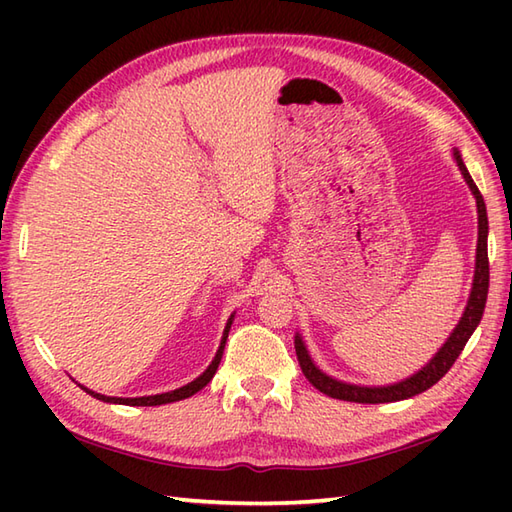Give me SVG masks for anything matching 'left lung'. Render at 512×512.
<instances>
[{"instance_id":"1","label":"left lung","mask_w":512,"mask_h":512,"mask_svg":"<svg viewBox=\"0 0 512 512\" xmlns=\"http://www.w3.org/2000/svg\"><path fill=\"white\" fill-rule=\"evenodd\" d=\"M453 158H455V162H458L462 176H464L466 184H469L471 193L475 195V204H477L475 275H473L471 295H469V301H466V308H464L460 323L455 325V330L451 332L449 339L444 341V345L440 347L436 356H433L427 365L418 369V372L413 376L400 380V383L383 385V387L350 385V383H343V380H336L328 374H323L321 369L312 363V358L306 350V343H303L301 334H297L295 336V350H297L301 372L314 387L323 391L325 396L336 398V400H347V402H365V405H378V402H396V400L418 396V394H422V391H427L429 387L436 385L438 380L449 372V369L455 363V358L462 354L466 341L471 339V334L475 332L477 325H480L482 314H484V306H486V295H488V248H486L488 217H486V204H484L480 189L475 187L469 169H466V165L462 162V156H460L458 149L453 151Z\"/></svg>"}]
</instances>
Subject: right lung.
Returning a JSON list of instances; mask_svg holds the SVG:
<instances>
[{
	"instance_id": "obj_1",
	"label": "right lung",
	"mask_w": 512,
	"mask_h": 512,
	"mask_svg": "<svg viewBox=\"0 0 512 512\" xmlns=\"http://www.w3.org/2000/svg\"><path fill=\"white\" fill-rule=\"evenodd\" d=\"M231 323H233V314H231V319H228V323H226V328H224V334H222V343H220V350L215 352V358L211 361V365L204 369V372L195 378V380H191L189 385H184V387H180V389H173V391H167V394H156V396H140V398H114V396H103V394H96V391H92V389H88V387H83V385H79L83 391H88L90 396H94L96 400H103V402H114V405H132V407H156V405H167V402H176V400H184V398H189V396H193V394H198V391L202 389V387H206L211 383V378L215 376V372H217V365H220V361H222V354H224V345H226V339H228V330H231Z\"/></svg>"
}]
</instances>
